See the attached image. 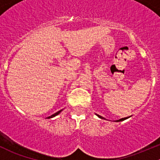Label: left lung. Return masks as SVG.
I'll list each match as a JSON object with an SVG mask.
<instances>
[{
	"mask_svg": "<svg viewBox=\"0 0 160 160\" xmlns=\"http://www.w3.org/2000/svg\"><path fill=\"white\" fill-rule=\"evenodd\" d=\"M97 115L98 116V117L100 118H102V119H104V118H103V117H101V116H100V115H98V114H97ZM128 117H127V118H121V119H119V120H117V121H115V122H122V121H124V120H125V119H127L128 118Z\"/></svg>",
	"mask_w": 160,
	"mask_h": 160,
	"instance_id": "left-lung-1",
	"label": "left lung"
}]
</instances>
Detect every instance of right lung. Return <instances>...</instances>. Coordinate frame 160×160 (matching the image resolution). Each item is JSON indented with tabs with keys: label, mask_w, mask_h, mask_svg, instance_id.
I'll return each instance as SVG.
<instances>
[{
	"label": "right lung",
	"mask_w": 160,
	"mask_h": 160,
	"mask_svg": "<svg viewBox=\"0 0 160 160\" xmlns=\"http://www.w3.org/2000/svg\"><path fill=\"white\" fill-rule=\"evenodd\" d=\"M62 110H60V111H57V112L56 113H55V114H52L51 116H49V117H48L47 118H53V117H55V116H56L57 115V114H59V113L61 112V111H62Z\"/></svg>",
	"instance_id": "1"
}]
</instances>
